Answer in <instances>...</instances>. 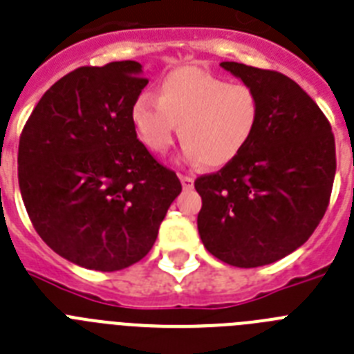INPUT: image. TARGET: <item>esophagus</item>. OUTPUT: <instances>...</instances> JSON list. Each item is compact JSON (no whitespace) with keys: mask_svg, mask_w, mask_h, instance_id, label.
Returning a JSON list of instances; mask_svg holds the SVG:
<instances>
[{"mask_svg":"<svg viewBox=\"0 0 354 354\" xmlns=\"http://www.w3.org/2000/svg\"><path fill=\"white\" fill-rule=\"evenodd\" d=\"M179 179H180V183H183L184 189H192L193 188V177H192V175L180 174Z\"/></svg>","mask_w":354,"mask_h":354,"instance_id":"1","label":"esophagus"}]
</instances>
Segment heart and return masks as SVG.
Instances as JSON below:
<instances>
[{"instance_id": "b5f03b06", "label": "heart", "mask_w": 354, "mask_h": 354, "mask_svg": "<svg viewBox=\"0 0 354 354\" xmlns=\"http://www.w3.org/2000/svg\"><path fill=\"white\" fill-rule=\"evenodd\" d=\"M259 116L261 98L254 86L227 82L198 68L168 73L157 98L141 93L131 109L132 127L150 152L165 153L180 125L184 153L211 168L240 156L258 129Z\"/></svg>"}]
</instances>
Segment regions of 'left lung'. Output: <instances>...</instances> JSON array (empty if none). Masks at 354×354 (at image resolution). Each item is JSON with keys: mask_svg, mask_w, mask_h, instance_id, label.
<instances>
[{"mask_svg": "<svg viewBox=\"0 0 354 354\" xmlns=\"http://www.w3.org/2000/svg\"><path fill=\"white\" fill-rule=\"evenodd\" d=\"M220 66L258 89L261 116L236 159L195 179L198 232L223 263L261 267L294 252L321 223L337 170L335 136L312 96L286 75Z\"/></svg>", "mask_w": 354, "mask_h": 354, "instance_id": "left-lung-1", "label": "left lung"}]
</instances>
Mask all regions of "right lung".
Returning <instances> with one entry per match:
<instances>
[{"mask_svg": "<svg viewBox=\"0 0 354 354\" xmlns=\"http://www.w3.org/2000/svg\"><path fill=\"white\" fill-rule=\"evenodd\" d=\"M134 60L82 66L42 95L19 138L17 179L33 229L59 256L114 272L152 249L183 186L138 140Z\"/></svg>", "mask_w": 354, "mask_h": 354, "instance_id": "add662e5", "label": "right lung"}]
</instances>
